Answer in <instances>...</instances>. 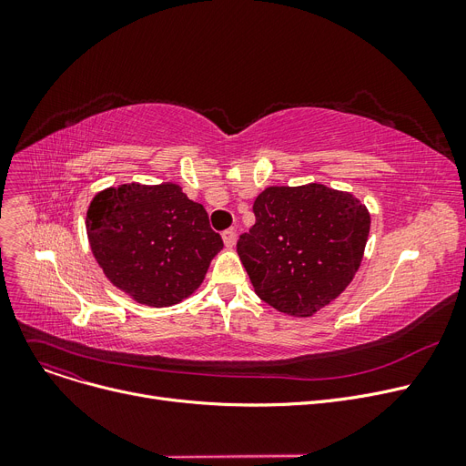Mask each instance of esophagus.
Here are the masks:
<instances>
[{
    "mask_svg": "<svg viewBox=\"0 0 466 466\" xmlns=\"http://www.w3.org/2000/svg\"><path fill=\"white\" fill-rule=\"evenodd\" d=\"M223 241H225V246L228 249H232L236 246V232L234 230H225L223 232Z\"/></svg>",
    "mask_w": 466,
    "mask_h": 466,
    "instance_id": "34e87169",
    "label": "esophagus"
}]
</instances>
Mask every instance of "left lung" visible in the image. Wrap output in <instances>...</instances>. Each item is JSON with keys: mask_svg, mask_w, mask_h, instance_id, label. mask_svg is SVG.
Here are the masks:
<instances>
[{"mask_svg": "<svg viewBox=\"0 0 466 466\" xmlns=\"http://www.w3.org/2000/svg\"><path fill=\"white\" fill-rule=\"evenodd\" d=\"M253 213L238 255L260 300L309 317L346 290L370 232V213L353 194L319 183L268 187Z\"/></svg>", "mask_w": 466, "mask_h": 466, "instance_id": "8db88e82", "label": "left lung"}]
</instances>
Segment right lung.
Masks as SVG:
<instances>
[{"instance_id":"obj_1","label":"right lung","mask_w":466,"mask_h":466,"mask_svg":"<svg viewBox=\"0 0 466 466\" xmlns=\"http://www.w3.org/2000/svg\"><path fill=\"white\" fill-rule=\"evenodd\" d=\"M92 255L106 278L136 302L166 308L190 297L223 239L202 204L176 183L118 185L86 211Z\"/></svg>"}]
</instances>
